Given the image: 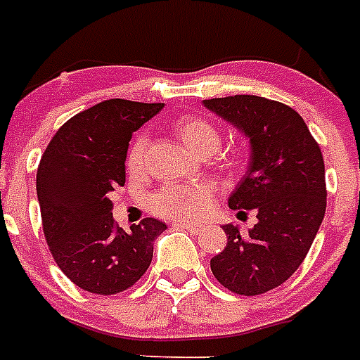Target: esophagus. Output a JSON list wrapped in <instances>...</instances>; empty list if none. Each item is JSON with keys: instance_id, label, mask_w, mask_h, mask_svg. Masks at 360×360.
Returning <instances> with one entry per match:
<instances>
[{"instance_id": "esophagus-1", "label": "esophagus", "mask_w": 360, "mask_h": 360, "mask_svg": "<svg viewBox=\"0 0 360 360\" xmlns=\"http://www.w3.org/2000/svg\"><path fill=\"white\" fill-rule=\"evenodd\" d=\"M174 226H180V229H188L191 234H200L204 230L202 225H197V223H189V221H174Z\"/></svg>"}]
</instances>
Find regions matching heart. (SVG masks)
<instances>
[{
	"instance_id": "obj_1",
	"label": "heart",
	"mask_w": 360,
	"mask_h": 360,
	"mask_svg": "<svg viewBox=\"0 0 360 360\" xmlns=\"http://www.w3.org/2000/svg\"><path fill=\"white\" fill-rule=\"evenodd\" d=\"M172 131L189 152L195 156L206 158L214 154L221 145V131L208 119L200 115H182L172 122ZM146 139L143 135L131 141L126 154V171L130 174H139L145 165ZM243 163L241 152L230 150L217 158V167L221 171L234 172ZM215 200V189L208 184L193 186H171L158 191L150 198L152 210L158 215L171 219H195L212 208Z\"/></svg>"
}]
</instances>
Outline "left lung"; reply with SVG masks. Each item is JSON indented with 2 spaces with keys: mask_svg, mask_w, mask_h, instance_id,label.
<instances>
[{
  "mask_svg": "<svg viewBox=\"0 0 360 360\" xmlns=\"http://www.w3.org/2000/svg\"><path fill=\"white\" fill-rule=\"evenodd\" d=\"M251 141L245 176L229 206L258 223L249 234L225 225L226 247L210 260L214 277L230 292L260 295L286 283L303 264L327 206L326 165L301 115L275 100L234 94L204 100Z\"/></svg>",
  "mask_w": 360,
  "mask_h": 360,
  "instance_id": "1",
  "label": "left lung"
}]
</instances>
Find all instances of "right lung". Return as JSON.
I'll use <instances>...</instances> for the list:
<instances>
[{"label": "right lung", "instance_id": "add662e5", "mask_svg": "<svg viewBox=\"0 0 360 360\" xmlns=\"http://www.w3.org/2000/svg\"><path fill=\"white\" fill-rule=\"evenodd\" d=\"M162 109L163 103L103 100L66 120L40 158L37 195L46 243L61 271L85 292L113 295L131 288L167 229L145 217L126 232L113 221L109 198L126 182L131 135Z\"/></svg>", "mask_w": 360, "mask_h": 360}]
</instances>
